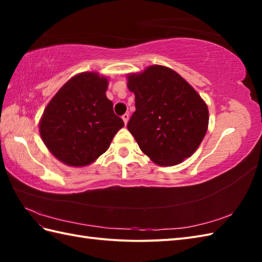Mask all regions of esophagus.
<instances>
[{"label":"esophagus","mask_w":262,"mask_h":262,"mask_svg":"<svg viewBox=\"0 0 262 262\" xmlns=\"http://www.w3.org/2000/svg\"><path fill=\"white\" fill-rule=\"evenodd\" d=\"M128 119H129V114H124V115H122V120H124L125 125H127Z\"/></svg>","instance_id":"1"}]
</instances>
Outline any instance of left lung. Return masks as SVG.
Listing matches in <instances>:
<instances>
[{
  "mask_svg": "<svg viewBox=\"0 0 262 262\" xmlns=\"http://www.w3.org/2000/svg\"><path fill=\"white\" fill-rule=\"evenodd\" d=\"M135 113L127 124L144 154L168 166L191 157L208 128V108L196 90L169 68L152 65L127 76Z\"/></svg>",
  "mask_w": 262,
  "mask_h": 262,
  "instance_id": "left-lung-1",
  "label": "left lung"
}]
</instances>
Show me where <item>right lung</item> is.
Masks as SVG:
<instances>
[{
    "label": "right lung",
    "instance_id": "1",
    "mask_svg": "<svg viewBox=\"0 0 262 262\" xmlns=\"http://www.w3.org/2000/svg\"><path fill=\"white\" fill-rule=\"evenodd\" d=\"M107 88V77L83 72L66 82L47 104L39 133L60 162L71 166L91 164L124 127L105 96Z\"/></svg>",
    "mask_w": 262,
    "mask_h": 262
}]
</instances>
